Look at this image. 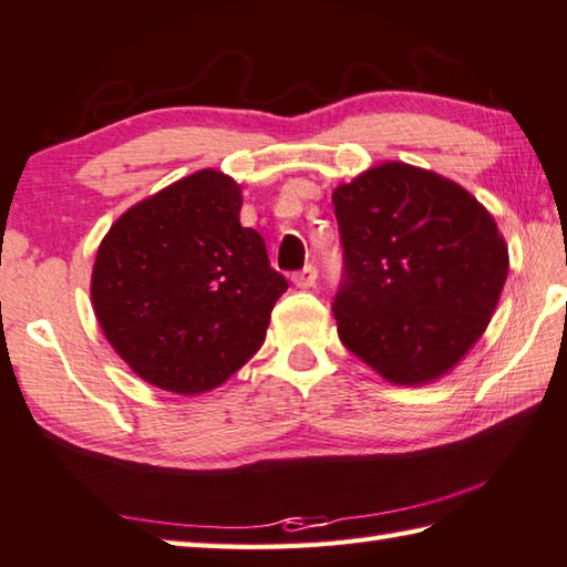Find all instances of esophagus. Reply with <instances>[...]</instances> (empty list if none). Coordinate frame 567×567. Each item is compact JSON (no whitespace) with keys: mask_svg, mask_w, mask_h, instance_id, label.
Instances as JSON below:
<instances>
[{"mask_svg":"<svg viewBox=\"0 0 567 567\" xmlns=\"http://www.w3.org/2000/svg\"><path fill=\"white\" fill-rule=\"evenodd\" d=\"M292 282L295 287H300V290H310V287H315V282H318V270H315L312 265H307L300 272L292 275Z\"/></svg>","mask_w":567,"mask_h":567,"instance_id":"esophagus-1","label":"esophagus"}]
</instances>
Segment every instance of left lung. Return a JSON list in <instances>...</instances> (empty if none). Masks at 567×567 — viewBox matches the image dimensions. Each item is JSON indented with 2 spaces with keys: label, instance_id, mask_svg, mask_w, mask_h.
Returning <instances> with one entry per match:
<instances>
[{
  "label": "left lung",
  "instance_id": "1",
  "mask_svg": "<svg viewBox=\"0 0 567 567\" xmlns=\"http://www.w3.org/2000/svg\"><path fill=\"white\" fill-rule=\"evenodd\" d=\"M344 348L392 385L447 375L483 338L507 280L493 215L437 172L382 162L332 192Z\"/></svg>",
  "mask_w": 567,
  "mask_h": 567
}]
</instances>
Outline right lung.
<instances>
[{"label": "right lung", "mask_w": 567, "mask_h": 567, "mask_svg": "<svg viewBox=\"0 0 567 567\" xmlns=\"http://www.w3.org/2000/svg\"><path fill=\"white\" fill-rule=\"evenodd\" d=\"M243 189L199 169L132 205L92 267V307L132 372L159 390L199 395L260 350L287 280L265 239L239 225Z\"/></svg>", "instance_id": "right-lung-1"}]
</instances>
